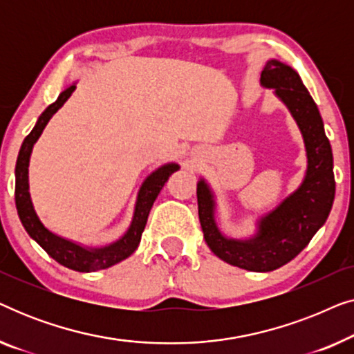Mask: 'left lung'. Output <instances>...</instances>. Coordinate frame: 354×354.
Returning a JSON list of instances; mask_svg holds the SVG:
<instances>
[{"mask_svg":"<svg viewBox=\"0 0 354 354\" xmlns=\"http://www.w3.org/2000/svg\"><path fill=\"white\" fill-rule=\"evenodd\" d=\"M261 85L287 106L301 130L308 167L304 178L292 195L268 214L259 217L251 239H229L216 224V200L209 185L196 183L198 216L205 240L212 253L225 263L253 272L282 268L301 253L314 234L326 224L335 198L333 156L330 142L314 100L298 72L277 59L268 61L261 72Z\"/></svg>","mask_w":354,"mask_h":354,"instance_id":"8db88e82","label":"left lung"}]
</instances>
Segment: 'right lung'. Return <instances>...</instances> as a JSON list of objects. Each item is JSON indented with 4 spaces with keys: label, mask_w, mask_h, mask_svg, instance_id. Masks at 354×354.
<instances>
[{
    "label": "right lung",
    "mask_w": 354,
    "mask_h": 354,
    "mask_svg": "<svg viewBox=\"0 0 354 354\" xmlns=\"http://www.w3.org/2000/svg\"><path fill=\"white\" fill-rule=\"evenodd\" d=\"M74 90L75 84L67 86L57 96L55 103L43 111L37 120L35 127L32 129V132L24 140L16 162V207L24 229L27 230L30 239L35 240L53 259L64 266V268L77 270V272H95V270L108 269L111 266L120 263V261L129 258L138 248L154 200L158 198L159 192L162 190L164 183L169 180V177L174 172L180 169V166L176 162H169L156 169L153 174H149L147 180L143 182V185L140 187L137 203H135L132 224H130L129 230L119 240H115L114 243L101 246V248H88V246L79 245L75 241L53 234L51 230H48L43 225L40 217L37 216L35 209H33L30 192H28V162H30L33 145L40 138L43 129L46 127V124L50 122L53 115L57 113V109H61L62 104L69 100Z\"/></svg>",
    "instance_id": "add662e5"
}]
</instances>
